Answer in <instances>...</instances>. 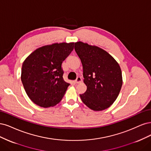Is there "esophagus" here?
Returning a JSON list of instances; mask_svg holds the SVG:
<instances>
[{
    "label": "esophagus",
    "instance_id": "1",
    "mask_svg": "<svg viewBox=\"0 0 151 151\" xmlns=\"http://www.w3.org/2000/svg\"><path fill=\"white\" fill-rule=\"evenodd\" d=\"M82 82V79H81V77H78L76 79V80H75V83H81Z\"/></svg>",
    "mask_w": 151,
    "mask_h": 151
}]
</instances>
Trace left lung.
Listing matches in <instances>:
<instances>
[{
  "label": "left lung",
  "instance_id": "1",
  "mask_svg": "<svg viewBox=\"0 0 151 151\" xmlns=\"http://www.w3.org/2000/svg\"><path fill=\"white\" fill-rule=\"evenodd\" d=\"M75 50L83 66V82L87 89L80 95L82 101L94 111L110 107L117 98L122 85L119 63L101 48L78 41Z\"/></svg>",
  "mask_w": 151,
  "mask_h": 151
}]
</instances>
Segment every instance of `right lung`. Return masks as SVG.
Wrapping results in <instances>:
<instances>
[{
  "label": "right lung",
  "instance_id": "1",
  "mask_svg": "<svg viewBox=\"0 0 151 151\" xmlns=\"http://www.w3.org/2000/svg\"><path fill=\"white\" fill-rule=\"evenodd\" d=\"M75 42L53 43L37 48L24 61L21 81L27 96L35 104L47 108L59 104L70 85L63 80V61Z\"/></svg>",
  "mask_w": 151,
  "mask_h": 151
}]
</instances>
